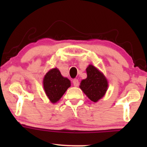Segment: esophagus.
Segmentation results:
<instances>
[{
  "instance_id": "1",
  "label": "esophagus",
  "mask_w": 147,
  "mask_h": 147,
  "mask_svg": "<svg viewBox=\"0 0 147 147\" xmlns=\"http://www.w3.org/2000/svg\"><path fill=\"white\" fill-rule=\"evenodd\" d=\"M72 83H73V85L75 86H79V80L78 79H74L73 81H72Z\"/></svg>"
}]
</instances>
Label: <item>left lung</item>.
Listing matches in <instances>:
<instances>
[{"label":"left lung","mask_w":147,"mask_h":147,"mask_svg":"<svg viewBox=\"0 0 147 147\" xmlns=\"http://www.w3.org/2000/svg\"><path fill=\"white\" fill-rule=\"evenodd\" d=\"M87 78L82 81L80 88L92 102H96L105 95L108 82L104 75L95 66L89 65L86 68Z\"/></svg>","instance_id":"1"}]
</instances>
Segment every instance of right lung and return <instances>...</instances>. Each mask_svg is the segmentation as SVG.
<instances>
[{
    "label": "right lung",
    "mask_w": 147,
    "mask_h": 147,
    "mask_svg": "<svg viewBox=\"0 0 147 147\" xmlns=\"http://www.w3.org/2000/svg\"><path fill=\"white\" fill-rule=\"evenodd\" d=\"M70 86V80L63 77L57 68L50 70L43 79L45 92L52 103L59 100Z\"/></svg>",
    "instance_id": "right-lung-1"
}]
</instances>
